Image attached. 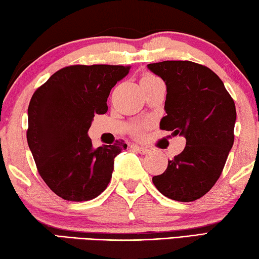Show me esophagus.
<instances>
[{"mask_svg":"<svg viewBox=\"0 0 259 259\" xmlns=\"http://www.w3.org/2000/svg\"><path fill=\"white\" fill-rule=\"evenodd\" d=\"M130 148H131V149H133V151L138 152V153H140V154H142V155L147 154V153H148V149H147V148H145V147H140V146H138V145H131V146H130Z\"/></svg>","mask_w":259,"mask_h":259,"instance_id":"1","label":"esophagus"}]
</instances>
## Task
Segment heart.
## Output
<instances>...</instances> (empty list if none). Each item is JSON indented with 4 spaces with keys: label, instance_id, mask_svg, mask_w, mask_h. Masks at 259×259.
<instances>
[{
    "label": "heart",
    "instance_id": "heart-1",
    "mask_svg": "<svg viewBox=\"0 0 259 259\" xmlns=\"http://www.w3.org/2000/svg\"><path fill=\"white\" fill-rule=\"evenodd\" d=\"M154 79H157V78L155 77V76H153V74H151V73H145V74H142V77H141V83H144V81H151V80H154ZM145 125H138V126H136L134 127V134H136V136H140V134L144 132V130H145Z\"/></svg>",
    "mask_w": 259,
    "mask_h": 259
}]
</instances>
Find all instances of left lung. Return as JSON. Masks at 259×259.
<instances>
[{"label": "left lung", "mask_w": 259, "mask_h": 259, "mask_svg": "<svg viewBox=\"0 0 259 259\" xmlns=\"http://www.w3.org/2000/svg\"><path fill=\"white\" fill-rule=\"evenodd\" d=\"M167 86L160 128L186 138V147L153 176L159 192L192 202L210 190L222 174L234 145L236 107L223 81L209 67L189 61L148 64Z\"/></svg>", "instance_id": "1"}]
</instances>
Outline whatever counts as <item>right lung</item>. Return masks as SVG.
Returning <instances> with one entry per match:
<instances>
[{
	"label": "right lung",
	"mask_w": 259,
	"mask_h": 259,
	"mask_svg": "<svg viewBox=\"0 0 259 259\" xmlns=\"http://www.w3.org/2000/svg\"><path fill=\"white\" fill-rule=\"evenodd\" d=\"M131 66L70 65L36 90L28 107L27 140L37 170L63 200L90 201L111 181L114 157L127 145L92 147L88 136L95 114L107 112L113 86Z\"/></svg>",
	"instance_id": "obj_1"
}]
</instances>
